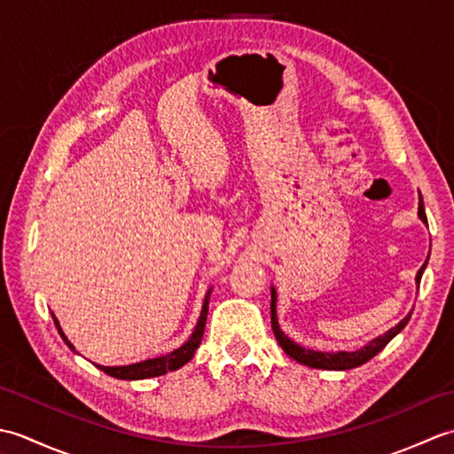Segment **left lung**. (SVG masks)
<instances>
[{
	"label": "left lung",
	"mask_w": 454,
	"mask_h": 454,
	"mask_svg": "<svg viewBox=\"0 0 454 454\" xmlns=\"http://www.w3.org/2000/svg\"><path fill=\"white\" fill-rule=\"evenodd\" d=\"M418 215L419 218L426 222L427 224V216H426V208H423V200H421V195H419V208H418ZM429 259V257H427ZM427 262L421 265V269L416 275V283L419 285L421 283V275H423V269H426ZM411 317V312L403 317V320L394 325L392 330H388L384 335H379L376 340L369 341L364 347H361V349L356 351H337V353H324V351H314V349H306V347L294 343L293 340H288V337L283 333L281 327H278V320H277V293L275 288L271 286V325H273V333L277 337L278 345L283 347V351L293 356L294 361L302 363V364H308L312 366V369H327V371H347V369H355V366H359L366 361H371L372 356L382 351L384 347L388 345V341L392 340V337H396L403 327H406V324L410 322Z\"/></svg>",
	"instance_id": "8db88e82"
}]
</instances>
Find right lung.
Here are the masks:
<instances>
[{
  "label": "right lung",
  "mask_w": 454,
  "mask_h": 454,
  "mask_svg": "<svg viewBox=\"0 0 454 454\" xmlns=\"http://www.w3.org/2000/svg\"><path fill=\"white\" fill-rule=\"evenodd\" d=\"M210 291L205 296V302H202V310L199 316V322L195 325V330H192L189 340L183 343L179 349H173L168 355H161L156 356V359H148V361H142V363H134V364H124V366H101L98 364L103 372H107L109 376H114V379H122V380H140V379H152V376H161L169 371H177L179 366H183L185 363H189L192 359V355H195L197 347L200 345L202 340V333H205V325H207V314H208V301H210ZM54 317V324L58 327V333H60L62 340L66 341V345L70 347L74 351V345L67 341V337L64 335L60 324H58L56 316Z\"/></svg>",
  "instance_id": "right-lung-1"
}]
</instances>
